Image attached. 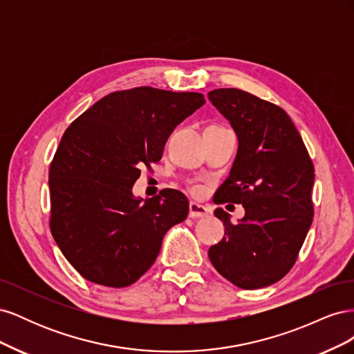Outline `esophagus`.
<instances>
[{
    "label": "esophagus",
    "instance_id": "esophagus-1",
    "mask_svg": "<svg viewBox=\"0 0 354 354\" xmlns=\"http://www.w3.org/2000/svg\"><path fill=\"white\" fill-rule=\"evenodd\" d=\"M208 214V209L201 205L198 202H190L189 203V216L192 218H201V217H205Z\"/></svg>",
    "mask_w": 354,
    "mask_h": 354
}]
</instances>
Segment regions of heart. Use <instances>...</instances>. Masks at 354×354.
<instances>
[{"label": "heart", "mask_w": 354, "mask_h": 354, "mask_svg": "<svg viewBox=\"0 0 354 354\" xmlns=\"http://www.w3.org/2000/svg\"><path fill=\"white\" fill-rule=\"evenodd\" d=\"M192 192H194V194H201V192H202V187L196 186V187H194V189H192Z\"/></svg>", "instance_id": "1"}]
</instances>
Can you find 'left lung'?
<instances>
[{"label": "left lung", "mask_w": 354, "mask_h": 354, "mask_svg": "<svg viewBox=\"0 0 354 354\" xmlns=\"http://www.w3.org/2000/svg\"><path fill=\"white\" fill-rule=\"evenodd\" d=\"M209 102L238 136L230 174L216 203H242L245 217L232 224L217 208L224 238L208 257L216 270L242 289L269 286L291 270L313 221L315 167L288 113L238 88L208 93Z\"/></svg>", "instance_id": "left-lung-1"}]
</instances>
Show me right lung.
<instances>
[{"instance_id": "right-lung-1", "label": "right lung", "mask_w": 354, "mask_h": 354, "mask_svg": "<svg viewBox=\"0 0 354 354\" xmlns=\"http://www.w3.org/2000/svg\"><path fill=\"white\" fill-rule=\"evenodd\" d=\"M203 103L201 93L137 87L104 95L68 127L48 173L50 229L87 281L134 283L155 263L168 229L187 217L181 192L164 189L143 201L133 186Z\"/></svg>"}]
</instances>
